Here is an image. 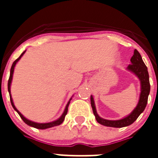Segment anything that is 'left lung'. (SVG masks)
Returning a JSON list of instances; mask_svg holds the SVG:
<instances>
[{
	"label": "left lung",
	"instance_id": "1",
	"mask_svg": "<svg viewBox=\"0 0 158 158\" xmlns=\"http://www.w3.org/2000/svg\"><path fill=\"white\" fill-rule=\"evenodd\" d=\"M131 64L128 65L127 69L131 72L134 73L141 81V93L138 105L134 109V111L125 118L119 119V120H107V119H104L98 115L96 112V107H95L94 100H93V96H91L90 100H91V106L93 107V114L96 117V121L101 125L118 128L129 126L136 120L141 113L143 112L146 108L148 101V96H149L150 91V79H149V73L147 70V67L145 65L144 62L142 61L141 54L136 49L134 51L133 56L131 57Z\"/></svg>",
	"mask_w": 158,
	"mask_h": 158
}]
</instances>
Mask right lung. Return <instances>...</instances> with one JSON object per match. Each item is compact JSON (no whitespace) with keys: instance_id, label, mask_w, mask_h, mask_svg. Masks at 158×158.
Masks as SVG:
<instances>
[{"instance_id":"add662e5","label":"right lung","mask_w":158,"mask_h":158,"mask_svg":"<svg viewBox=\"0 0 158 158\" xmlns=\"http://www.w3.org/2000/svg\"><path fill=\"white\" fill-rule=\"evenodd\" d=\"M25 51H23V53L21 54V55L19 57V58H17L16 60H15L14 61V62L12 63V67H11V70H10V76H9V79H8V93H9V96H10V101H11V104H12V107H13L14 109L16 110V111H17V113L19 114V115L20 116V118L23 119V122L25 123L26 124H27L28 126H31L32 127H35V128H37V129H47V128H50V127H55V126H58V125H60L61 123H62L64 121V119H65V115H66L67 114V111H68V107H69V103H70V100H69V102H68V104H66V107H65V111H64L63 114L62 115V116L60 117L58 119H57V120L55 121H53V122H51V123H35V122H32V121H30L28 120V119H27V118H25L24 116H23V115H22L21 113L19 112V111H18L17 109H16V107H15V105H14L13 104V101H12V96H11V91H10V86H11V82H12V75H13V72H14V68H15V65H16V64L17 63V62L19 61L20 58H21V57L23 56V54L25 53Z\"/></svg>"}]
</instances>
